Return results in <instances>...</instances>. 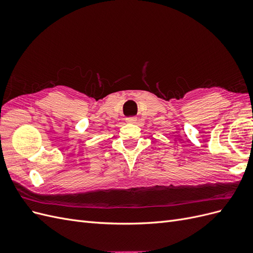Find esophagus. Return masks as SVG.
<instances>
[{
  "label": "esophagus",
  "mask_w": 253,
  "mask_h": 253,
  "mask_svg": "<svg viewBox=\"0 0 253 253\" xmlns=\"http://www.w3.org/2000/svg\"><path fill=\"white\" fill-rule=\"evenodd\" d=\"M136 121H137L136 117H128V118H126V122H127V124H135Z\"/></svg>",
  "instance_id": "obj_1"
}]
</instances>
